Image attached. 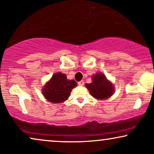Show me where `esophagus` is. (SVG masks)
I'll return each mask as SVG.
<instances>
[{
    "label": "esophagus",
    "instance_id": "1",
    "mask_svg": "<svg viewBox=\"0 0 154 154\" xmlns=\"http://www.w3.org/2000/svg\"><path fill=\"white\" fill-rule=\"evenodd\" d=\"M78 84L79 85H83V84H84V81H83V80H81V81L78 82Z\"/></svg>",
    "mask_w": 154,
    "mask_h": 154
}]
</instances>
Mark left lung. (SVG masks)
Segmentation results:
<instances>
[{"instance_id": "1", "label": "left lung", "mask_w": 154, "mask_h": 154, "mask_svg": "<svg viewBox=\"0 0 154 154\" xmlns=\"http://www.w3.org/2000/svg\"><path fill=\"white\" fill-rule=\"evenodd\" d=\"M93 82L86 83L85 87L93 97L97 99L104 100L108 98L112 95L114 92L113 85L108 81L104 74L97 73L92 76Z\"/></svg>"}]
</instances>
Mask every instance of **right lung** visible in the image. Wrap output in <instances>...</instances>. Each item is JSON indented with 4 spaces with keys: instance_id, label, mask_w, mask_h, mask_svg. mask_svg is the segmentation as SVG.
<instances>
[{
    "instance_id": "right-lung-1",
    "label": "right lung",
    "mask_w": 154,
    "mask_h": 154,
    "mask_svg": "<svg viewBox=\"0 0 154 154\" xmlns=\"http://www.w3.org/2000/svg\"><path fill=\"white\" fill-rule=\"evenodd\" d=\"M76 85L77 83L74 80H67L65 74L57 73L46 84L42 92L47 100L60 103L69 97L71 90Z\"/></svg>"
}]
</instances>
